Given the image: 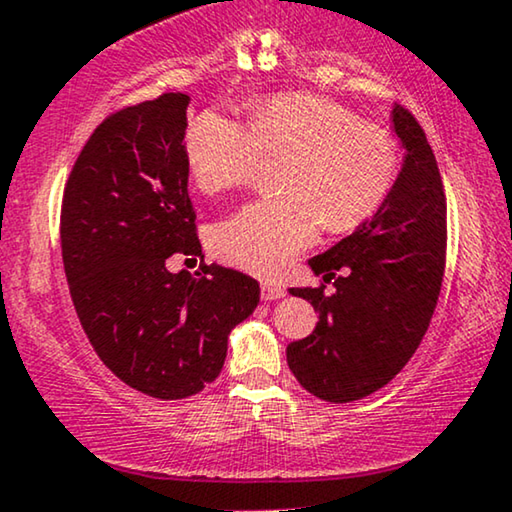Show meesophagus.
I'll return each instance as SVG.
<instances>
[{"label": "esophagus", "mask_w": 512, "mask_h": 512, "mask_svg": "<svg viewBox=\"0 0 512 512\" xmlns=\"http://www.w3.org/2000/svg\"><path fill=\"white\" fill-rule=\"evenodd\" d=\"M285 292H287L285 285H280V283H269V280H264L262 283V299L264 301L285 297Z\"/></svg>", "instance_id": "34e87169"}]
</instances>
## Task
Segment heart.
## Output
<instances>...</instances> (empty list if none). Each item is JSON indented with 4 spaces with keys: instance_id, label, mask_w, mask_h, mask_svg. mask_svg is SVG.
<instances>
[{
    "instance_id": "b5f03b06",
    "label": "heart",
    "mask_w": 512,
    "mask_h": 512,
    "mask_svg": "<svg viewBox=\"0 0 512 512\" xmlns=\"http://www.w3.org/2000/svg\"><path fill=\"white\" fill-rule=\"evenodd\" d=\"M262 153L285 155L283 194L250 201L211 229L215 257L259 276L283 273L322 225L341 234L369 220L399 174V146L385 127L311 92L264 99L250 125L206 111L187 127V171L204 192L246 185Z\"/></svg>"
}]
</instances>
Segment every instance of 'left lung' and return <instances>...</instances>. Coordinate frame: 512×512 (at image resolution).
Masks as SVG:
<instances>
[{
    "instance_id": "1",
    "label": "left lung",
    "mask_w": 512,
    "mask_h": 512,
    "mask_svg": "<svg viewBox=\"0 0 512 512\" xmlns=\"http://www.w3.org/2000/svg\"><path fill=\"white\" fill-rule=\"evenodd\" d=\"M406 160L385 204L357 232L308 259L318 287H292L318 325L287 345V364L318 399L348 403L385 387L413 357L434 315L448 248V206L434 150L406 106L392 111ZM335 280V292L324 283Z\"/></svg>"
}]
</instances>
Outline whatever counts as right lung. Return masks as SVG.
<instances>
[{
	"label": "right lung",
	"instance_id": "add662e5",
	"mask_svg": "<svg viewBox=\"0 0 512 512\" xmlns=\"http://www.w3.org/2000/svg\"><path fill=\"white\" fill-rule=\"evenodd\" d=\"M190 97L106 115L64 185L62 262L81 327L113 376L153 399H185L222 371L227 336L255 311L259 283L201 257L187 194Z\"/></svg>",
	"mask_w": 512,
	"mask_h": 512
}]
</instances>
